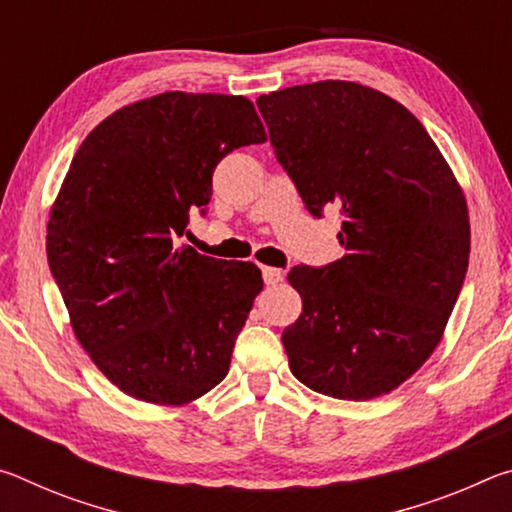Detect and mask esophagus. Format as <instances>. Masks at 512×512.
Here are the masks:
<instances>
[{
	"instance_id": "1",
	"label": "esophagus",
	"mask_w": 512,
	"mask_h": 512,
	"mask_svg": "<svg viewBox=\"0 0 512 512\" xmlns=\"http://www.w3.org/2000/svg\"><path fill=\"white\" fill-rule=\"evenodd\" d=\"M262 277L266 284H277L282 280V268H273V266H264L262 268Z\"/></svg>"
}]
</instances>
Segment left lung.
<instances>
[{
    "instance_id": "1",
    "label": "left lung",
    "mask_w": 512,
    "mask_h": 512,
    "mask_svg": "<svg viewBox=\"0 0 512 512\" xmlns=\"http://www.w3.org/2000/svg\"><path fill=\"white\" fill-rule=\"evenodd\" d=\"M257 108L307 210L343 214L345 255L287 275L302 298L282 332L293 377L336 400L391 393L438 348L461 293L463 189L420 121L368 85H293Z\"/></svg>"
}]
</instances>
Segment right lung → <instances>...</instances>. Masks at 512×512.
<instances>
[{
  "label": "right lung",
  "instance_id": "obj_1",
  "mask_svg": "<svg viewBox=\"0 0 512 512\" xmlns=\"http://www.w3.org/2000/svg\"><path fill=\"white\" fill-rule=\"evenodd\" d=\"M266 142L253 101L162 92L85 137L47 225V259L74 336L135 400L183 406L223 381L262 271L176 246L212 173Z\"/></svg>",
  "mask_w": 512,
  "mask_h": 512
}]
</instances>
